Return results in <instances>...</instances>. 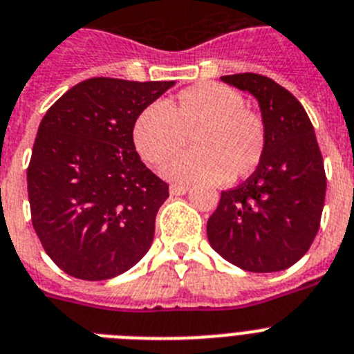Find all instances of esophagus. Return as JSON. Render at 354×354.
I'll list each match as a JSON object with an SVG mask.
<instances>
[{
	"label": "esophagus",
	"instance_id": "obj_1",
	"mask_svg": "<svg viewBox=\"0 0 354 354\" xmlns=\"http://www.w3.org/2000/svg\"><path fill=\"white\" fill-rule=\"evenodd\" d=\"M169 192H171V196H183L189 192V185H171Z\"/></svg>",
	"mask_w": 354,
	"mask_h": 354
}]
</instances>
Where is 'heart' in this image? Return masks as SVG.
<instances>
[{
	"mask_svg": "<svg viewBox=\"0 0 354 354\" xmlns=\"http://www.w3.org/2000/svg\"><path fill=\"white\" fill-rule=\"evenodd\" d=\"M187 134L195 149L162 169L172 182L221 183L250 176L266 144L263 120L245 108L243 95L216 82L180 91L165 108L151 104L133 124L136 153L151 165L167 162L186 143Z\"/></svg>",
	"mask_w": 354,
	"mask_h": 354,
	"instance_id": "obj_1",
	"label": "heart"
}]
</instances>
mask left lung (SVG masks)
I'll return each instance as SVG.
<instances>
[{
    "mask_svg": "<svg viewBox=\"0 0 354 354\" xmlns=\"http://www.w3.org/2000/svg\"><path fill=\"white\" fill-rule=\"evenodd\" d=\"M259 102L264 153L248 180L221 192L207 223L214 250L255 273L290 268L319 232L326 172L315 129L302 104L286 88L257 73L221 77Z\"/></svg>",
    "mask_w": 354,
    "mask_h": 354,
    "instance_id": "left-lung-1",
    "label": "left lung"
}]
</instances>
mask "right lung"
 Instances as JSON below:
<instances>
[{"instance_id":"add662e5","label":"right lung","mask_w":354,"mask_h":354,"mask_svg":"<svg viewBox=\"0 0 354 354\" xmlns=\"http://www.w3.org/2000/svg\"><path fill=\"white\" fill-rule=\"evenodd\" d=\"M174 84L93 77L70 88L41 120L26 171L32 225L71 277H117L153 245L169 185L136 153L133 124Z\"/></svg>"}]
</instances>
